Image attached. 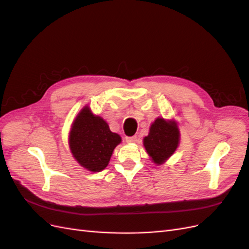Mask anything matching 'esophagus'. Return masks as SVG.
<instances>
[{"instance_id":"obj_1","label":"esophagus","mask_w":249,"mask_h":249,"mask_svg":"<svg viewBox=\"0 0 249 249\" xmlns=\"http://www.w3.org/2000/svg\"><path fill=\"white\" fill-rule=\"evenodd\" d=\"M137 140L136 136H132V137H125V142L127 143H133Z\"/></svg>"}]
</instances>
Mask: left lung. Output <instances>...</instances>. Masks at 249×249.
I'll return each mask as SVG.
<instances>
[{
	"label": "left lung",
	"mask_w": 249,
	"mask_h": 249,
	"mask_svg": "<svg viewBox=\"0 0 249 249\" xmlns=\"http://www.w3.org/2000/svg\"><path fill=\"white\" fill-rule=\"evenodd\" d=\"M179 143V131L175 120L157 118L143 139L147 154L154 163L161 165L176 152Z\"/></svg>",
	"instance_id": "8db88e82"
}]
</instances>
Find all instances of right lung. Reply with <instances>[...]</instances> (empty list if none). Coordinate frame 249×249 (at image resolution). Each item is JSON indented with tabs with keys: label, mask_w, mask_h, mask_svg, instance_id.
<instances>
[{
	"label": "right lung",
	"mask_w": 249,
	"mask_h": 249,
	"mask_svg": "<svg viewBox=\"0 0 249 249\" xmlns=\"http://www.w3.org/2000/svg\"><path fill=\"white\" fill-rule=\"evenodd\" d=\"M122 142L118 134L110 131L105 120L93 115L89 107L83 108L73 120L69 143L78 163L92 172L107 167L114 148Z\"/></svg>",
	"instance_id": "add662e5"
}]
</instances>
